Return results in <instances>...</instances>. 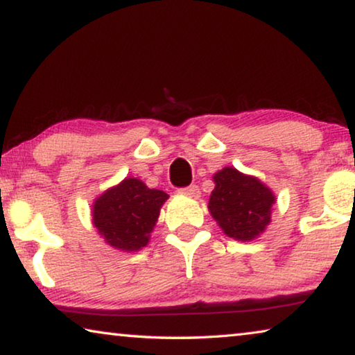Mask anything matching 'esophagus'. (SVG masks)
Returning <instances> with one entry per match:
<instances>
[{"instance_id":"obj_1","label":"esophagus","mask_w":355,"mask_h":355,"mask_svg":"<svg viewBox=\"0 0 355 355\" xmlns=\"http://www.w3.org/2000/svg\"><path fill=\"white\" fill-rule=\"evenodd\" d=\"M181 192L184 195H189V197H200V189H198V186H195V184H192V186H189V187L181 189Z\"/></svg>"}]
</instances>
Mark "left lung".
<instances>
[{
    "instance_id": "8db88e82",
    "label": "left lung",
    "mask_w": 355,
    "mask_h": 355,
    "mask_svg": "<svg viewBox=\"0 0 355 355\" xmlns=\"http://www.w3.org/2000/svg\"><path fill=\"white\" fill-rule=\"evenodd\" d=\"M209 213L227 237L250 241L259 237L270 223L275 195L259 179L223 168L213 176Z\"/></svg>"
}]
</instances>
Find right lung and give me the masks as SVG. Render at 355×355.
I'll return each instance as SVG.
<instances>
[{
    "instance_id": "1",
    "label": "right lung",
    "mask_w": 355,
    "mask_h": 355,
    "mask_svg": "<svg viewBox=\"0 0 355 355\" xmlns=\"http://www.w3.org/2000/svg\"><path fill=\"white\" fill-rule=\"evenodd\" d=\"M163 190L148 189L141 179L126 178L105 190L92 205V224L107 245L121 251H137L150 240L162 205Z\"/></svg>"
}]
</instances>
